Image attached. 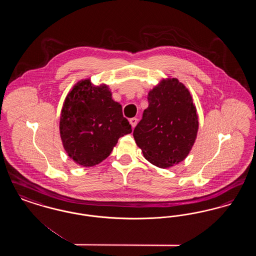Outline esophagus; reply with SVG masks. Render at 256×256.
Returning a JSON list of instances; mask_svg holds the SVG:
<instances>
[{"mask_svg": "<svg viewBox=\"0 0 256 256\" xmlns=\"http://www.w3.org/2000/svg\"><path fill=\"white\" fill-rule=\"evenodd\" d=\"M137 122H138V119H137V118H132V119H130V124H132V128H135V126L137 124Z\"/></svg>", "mask_w": 256, "mask_h": 256, "instance_id": "esophagus-1", "label": "esophagus"}]
</instances>
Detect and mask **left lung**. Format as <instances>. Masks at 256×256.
Listing matches in <instances>:
<instances>
[{
  "mask_svg": "<svg viewBox=\"0 0 256 256\" xmlns=\"http://www.w3.org/2000/svg\"><path fill=\"white\" fill-rule=\"evenodd\" d=\"M148 106L134 130L145 158L159 168L178 164L188 156L198 128L188 89L176 78L163 80L148 95Z\"/></svg>",
  "mask_w": 256,
  "mask_h": 256,
  "instance_id": "obj_1",
  "label": "left lung"
}]
</instances>
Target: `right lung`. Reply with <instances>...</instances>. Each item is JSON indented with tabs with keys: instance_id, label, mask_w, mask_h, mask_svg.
Wrapping results in <instances>:
<instances>
[{
	"instance_id": "right-lung-1",
	"label": "right lung",
	"mask_w": 256,
	"mask_h": 256,
	"mask_svg": "<svg viewBox=\"0 0 256 256\" xmlns=\"http://www.w3.org/2000/svg\"><path fill=\"white\" fill-rule=\"evenodd\" d=\"M60 130L63 146L74 161L92 167L106 158L118 139L132 132L122 106L111 98L106 84L89 80L74 86L61 110Z\"/></svg>"
}]
</instances>
